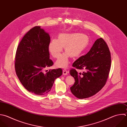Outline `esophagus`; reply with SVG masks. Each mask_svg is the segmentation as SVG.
Wrapping results in <instances>:
<instances>
[{"label":"esophagus","instance_id":"esophagus-1","mask_svg":"<svg viewBox=\"0 0 127 127\" xmlns=\"http://www.w3.org/2000/svg\"><path fill=\"white\" fill-rule=\"evenodd\" d=\"M63 75H67V71H66V70L65 69H64L63 70Z\"/></svg>","mask_w":127,"mask_h":127}]
</instances>
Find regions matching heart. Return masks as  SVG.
I'll use <instances>...</instances> for the list:
<instances>
[{
	"instance_id": "obj_1",
	"label": "heart",
	"mask_w": 127,
	"mask_h": 127,
	"mask_svg": "<svg viewBox=\"0 0 127 127\" xmlns=\"http://www.w3.org/2000/svg\"><path fill=\"white\" fill-rule=\"evenodd\" d=\"M89 43V38L85 34L63 33L59 35L58 39H54L50 41L48 51L53 57L58 58L64 47L66 52L60 56L55 65L58 67L65 68L69 64V57L76 58L79 56L87 48Z\"/></svg>"
}]
</instances>
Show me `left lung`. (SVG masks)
<instances>
[{"label":"left lung","mask_w":127,"mask_h":127,"mask_svg":"<svg viewBox=\"0 0 127 127\" xmlns=\"http://www.w3.org/2000/svg\"><path fill=\"white\" fill-rule=\"evenodd\" d=\"M111 64V54L106 43L101 38L98 39L90 51L72 64L73 67L85 71L79 75L75 69L70 70L75 81L70 88L71 93L79 99H84L98 92L106 83Z\"/></svg>","instance_id":"obj_1"}]
</instances>
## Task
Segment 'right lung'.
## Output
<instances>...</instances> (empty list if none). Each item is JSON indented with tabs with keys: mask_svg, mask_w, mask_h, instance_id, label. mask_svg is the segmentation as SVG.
<instances>
[{
	"mask_svg": "<svg viewBox=\"0 0 127 127\" xmlns=\"http://www.w3.org/2000/svg\"><path fill=\"white\" fill-rule=\"evenodd\" d=\"M50 36L40 26L30 30L20 42L16 53L15 68L23 86L30 92L43 95L51 89L56 79L63 74L62 68L44 69L53 64L48 45Z\"/></svg>",
	"mask_w": 127,
	"mask_h": 127,
	"instance_id": "right-lung-1",
	"label": "right lung"
}]
</instances>
